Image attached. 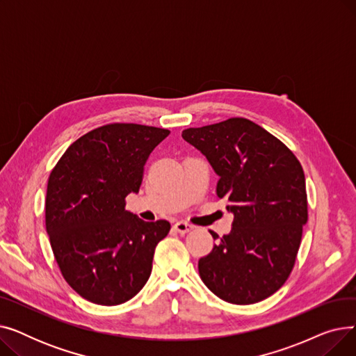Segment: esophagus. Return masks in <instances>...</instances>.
<instances>
[{"instance_id":"esophagus-1","label":"esophagus","mask_w":356,"mask_h":356,"mask_svg":"<svg viewBox=\"0 0 356 356\" xmlns=\"http://www.w3.org/2000/svg\"><path fill=\"white\" fill-rule=\"evenodd\" d=\"M175 229H176L179 234H188V232H191V231L193 229V225H191V223H188V222L180 220V222L175 223Z\"/></svg>"}]
</instances>
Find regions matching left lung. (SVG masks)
Listing matches in <instances>:
<instances>
[{"label":"left lung","mask_w":356,"mask_h":356,"mask_svg":"<svg viewBox=\"0 0 356 356\" xmlns=\"http://www.w3.org/2000/svg\"><path fill=\"white\" fill-rule=\"evenodd\" d=\"M181 137L208 159L219 176L216 195L234 215L231 232L199 259L202 282L228 303L264 300L289 278L307 222L300 161L247 118L188 128Z\"/></svg>","instance_id":"left-lung-1"}]
</instances>
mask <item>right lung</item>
I'll return each instance as SVG.
<instances>
[{
  "label": "right lung",
  "instance_id": "right-lung-1",
  "mask_svg": "<svg viewBox=\"0 0 356 356\" xmlns=\"http://www.w3.org/2000/svg\"><path fill=\"white\" fill-rule=\"evenodd\" d=\"M168 134L140 124L95 128L70 144L49 176L46 231L56 263L92 303H125L152 274L170 223L144 222L125 211V197L138 193L149 153Z\"/></svg>",
  "mask_w": 356,
  "mask_h": 356
}]
</instances>
